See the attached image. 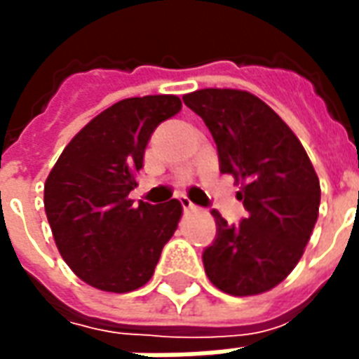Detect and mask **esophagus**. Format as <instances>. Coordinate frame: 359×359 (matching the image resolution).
Segmentation results:
<instances>
[{"label": "esophagus", "mask_w": 359, "mask_h": 359, "mask_svg": "<svg viewBox=\"0 0 359 359\" xmlns=\"http://www.w3.org/2000/svg\"><path fill=\"white\" fill-rule=\"evenodd\" d=\"M180 205H182V210L184 211H196V205L188 200L187 196H182V198H180Z\"/></svg>", "instance_id": "1"}]
</instances>
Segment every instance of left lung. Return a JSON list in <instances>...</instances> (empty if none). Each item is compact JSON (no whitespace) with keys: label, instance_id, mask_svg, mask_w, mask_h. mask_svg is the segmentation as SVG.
I'll return each instance as SVG.
<instances>
[{"label":"left lung","instance_id":"8db88e82","mask_svg":"<svg viewBox=\"0 0 359 359\" xmlns=\"http://www.w3.org/2000/svg\"><path fill=\"white\" fill-rule=\"evenodd\" d=\"M217 144L219 171L242 180L248 215L229 225L211 211L215 241L203 250L205 275L219 290H271L300 262L319 213L321 188L306 149L269 105L250 92L196 90L182 95Z\"/></svg>","mask_w":359,"mask_h":359}]
</instances>
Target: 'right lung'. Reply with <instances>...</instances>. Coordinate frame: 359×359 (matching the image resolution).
Wrapping results in <instances>:
<instances>
[{"instance_id": "1", "label": "right lung", "mask_w": 359, "mask_h": 359, "mask_svg": "<svg viewBox=\"0 0 359 359\" xmlns=\"http://www.w3.org/2000/svg\"><path fill=\"white\" fill-rule=\"evenodd\" d=\"M177 95L128 97L90 121L53 165L43 208L65 264L90 286L130 292L148 283L182 215L179 200H128L159 123L177 115Z\"/></svg>"}]
</instances>
